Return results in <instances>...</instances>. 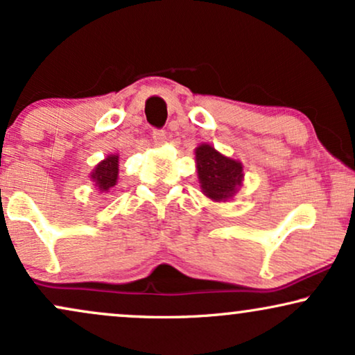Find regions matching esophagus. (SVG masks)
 Returning a JSON list of instances; mask_svg holds the SVG:
<instances>
[{
    "label": "esophagus",
    "mask_w": 355,
    "mask_h": 355,
    "mask_svg": "<svg viewBox=\"0 0 355 355\" xmlns=\"http://www.w3.org/2000/svg\"><path fill=\"white\" fill-rule=\"evenodd\" d=\"M153 141H155L157 146H161V144H164L166 141V135L163 133V131H153Z\"/></svg>",
    "instance_id": "1"
}]
</instances>
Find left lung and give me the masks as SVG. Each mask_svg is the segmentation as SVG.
Segmentation results:
<instances>
[{
  "instance_id": "left-lung-1",
  "label": "left lung",
  "mask_w": 355,
  "mask_h": 355,
  "mask_svg": "<svg viewBox=\"0 0 355 355\" xmlns=\"http://www.w3.org/2000/svg\"><path fill=\"white\" fill-rule=\"evenodd\" d=\"M200 192L212 202H229L243 184L242 161L222 155L211 143H200L194 150Z\"/></svg>"
}]
</instances>
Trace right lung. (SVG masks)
Returning <instances> with one entry per match:
<instances>
[{"label": "right lung", "instance_id": "add662e5", "mask_svg": "<svg viewBox=\"0 0 355 355\" xmlns=\"http://www.w3.org/2000/svg\"><path fill=\"white\" fill-rule=\"evenodd\" d=\"M120 155H107L100 163L92 169L90 181L100 191V194H108L118 182V174H120Z\"/></svg>", "mask_w": 355, "mask_h": 355}]
</instances>
